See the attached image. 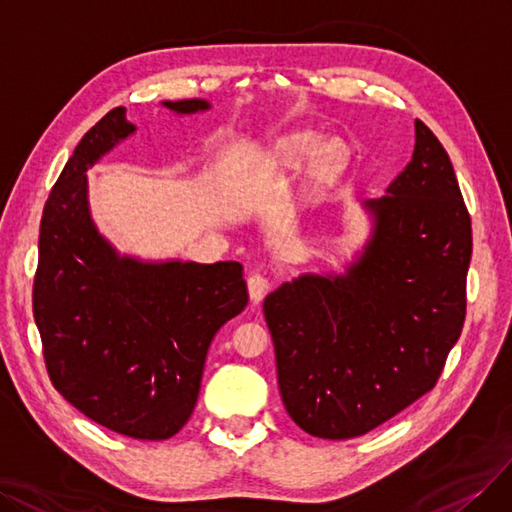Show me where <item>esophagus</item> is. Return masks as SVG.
Listing matches in <instances>:
<instances>
[{"instance_id": "1", "label": "esophagus", "mask_w": 512, "mask_h": 512, "mask_svg": "<svg viewBox=\"0 0 512 512\" xmlns=\"http://www.w3.org/2000/svg\"><path fill=\"white\" fill-rule=\"evenodd\" d=\"M268 291H270V280L266 276H261L257 272L249 276V295L253 302H261L266 298Z\"/></svg>"}]
</instances>
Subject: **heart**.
<instances>
[{"mask_svg": "<svg viewBox=\"0 0 512 512\" xmlns=\"http://www.w3.org/2000/svg\"><path fill=\"white\" fill-rule=\"evenodd\" d=\"M317 155L315 166L317 170L334 168L336 163L342 159V151L336 142H323L317 134L312 131H302V134L289 136L278 148V157L291 166H298Z\"/></svg>", "mask_w": 512, "mask_h": 512, "instance_id": "heart-1", "label": "heart"}]
</instances>
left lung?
Returning a JSON list of instances; mask_svg holds the SVG:
<instances>
[{"label": "left lung", "instance_id": "left-lung-1", "mask_svg": "<svg viewBox=\"0 0 512 512\" xmlns=\"http://www.w3.org/2000/svg\"><path fill=\"white\" fill-rule=\"evenodd\" d=\"M366 200V242L342 272H306L263 300L280 398L304 432L368 434L430 391L466 317L472 225L451 159L415 121V151Z\"/></svg>", "mask_w": 512, "mask_h": 512}]
</instances>
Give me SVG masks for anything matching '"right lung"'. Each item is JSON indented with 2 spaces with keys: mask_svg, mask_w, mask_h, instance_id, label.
<instances>
[{
  "mask_svg": "<svg viewBox=\"0 0 512 512\" xmlns=\"http://www.w3.org/2000/svg\"><path fill=\"white\" fill-rule=\"evenodd\" d=\"M161 106L178 117L210 110L206 100ZM134 134L114 108L65 163L42 212L34 319L65 400L117 434L166 440L189 421L208 346L249 293L238 261H146L100 234L87 170Z\"/></svg>",
  "mask_w": 512,
  "mask_h": 512,
  "instance_id": "right-lung-1",
  "label": "right lung"
}]
</instances>
